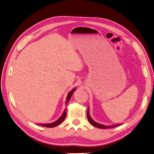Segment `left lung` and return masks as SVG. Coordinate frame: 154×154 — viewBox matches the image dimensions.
Instances as JSON below:
<instances>
[{
  "mask_svg": "<svg viewBox=\"0 0 154 154\" xmlns=\"http://www.w3.org/2000/svg\"><path fill=\"white\" fill-rule=\"evenodd\" d=\"M87 118H88V120L89 121V122L90 124H91L92 125L95 126V127L96 128H101V129H107V128H115V127H117V126L118 125H120L122 124H114V125H103V124H99L97 123V122L94 121L92 117L90 116V110H89V107L88 108V111H87Z\"/></svg>",
  "mask_w": 154,
  "mask_h": 154,
  "instance_id": "1",
  "label": "left lung"
}]
</instances>
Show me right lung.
<instances>
[{
	"label": "right lung",
	"mask_w": 154,
	"mask_h": 154,
	"mask_svg": "<svg viewBox=\"0 0 154 154\" xmlns=\"http://www.w3.org/2000/svg\"><path fill=\"white\" fill-rule=\"evenodd\" d=\"M76 88H73L71 91L68 93V96H67L66 97V105L68 103L71 97H72V94H73V92L75 91ZM66 116V109H64V112H63L62 115H61V116L58 118L57 120H56L55 122H53V123H48V124H39V125H41V126H43V127H47V128H54V127H56L58 125H59L60 124H61L62 122L64 121V120L65 119V118Z\"/></svg>",
	"instance_id": "obj_1"
}]
</instances>
